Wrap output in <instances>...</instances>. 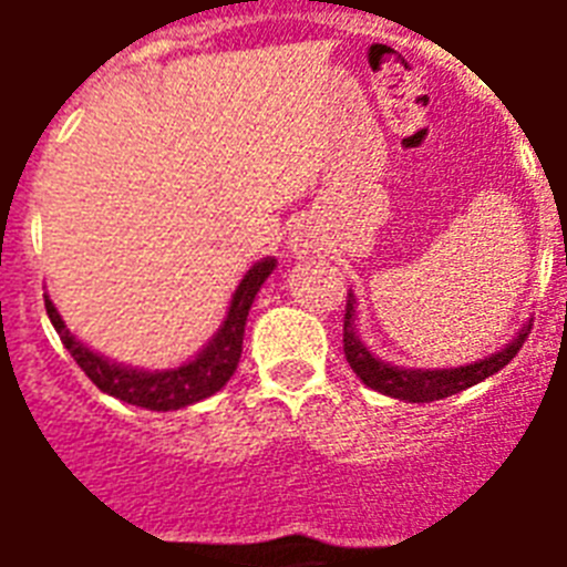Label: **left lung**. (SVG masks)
Here are the masks:
<instances>
[{
	"label": "left lung",
	"instance_id": "left-lung-1",
	"mask_svg": "<svg viewBox=\"0 0 567 567\" xmlns=\"http://www.w3.org/2000/svg\"><path fill=\"white\" fill-rule=\"evenodd\" d=\"M529 329H533V323L520 329L518 338L512 344L503 347L501 353L488 355L483 362L465 364V368H450V371H403V368H394V364L373 359L368 353V347L355 338L353 293H350L344 311V355L350 368L355 371V377L362 379L368 388L379 391V394L409 400V403H432V400H444V396L458 394V391H465V388L476 385V382H483V379L501 371V368H506L518 355L520 347H524Z\"/></svg>",
	"mask_w": 567,
	"mask_h": 567
}]
</instances>
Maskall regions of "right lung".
I'll list each match as a JSON object with an SVG mask.
<instances>
[{"instance_id": "right-lung-1", "label": "right lung", "mask_w": 567, "mask_h": 567, "mask_svg": "<svg viewBox=\"0 0 567 567\" xmlns=\"http://www.w3.org/2000/svg\"><path fill=\"white\" fill-rule=\"evenodd\" d=\"M274 267L276 258H265V261L252 265V270L240 279L238 291L231 297L229 315L223 320L220 332L214 336L212 344L205 347L194 362L173 368V371L146 373L132 371V368H120V364L91 353L82 341H75L49 297L47 315L58 336H61V341H64V347L70 350V355L75 359V364L87 373V379L100 391L117 396L123 403L141 405V409L171 412V409H185L190 403H199V400L212 396L214 391H220L229 382V377L235 373V368L240 362V344H244V327H247L249 306L256 300L258 288L265 285L267 276L274 274Z\"/></svg>"}]
</instances>
